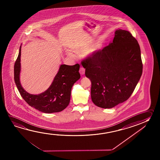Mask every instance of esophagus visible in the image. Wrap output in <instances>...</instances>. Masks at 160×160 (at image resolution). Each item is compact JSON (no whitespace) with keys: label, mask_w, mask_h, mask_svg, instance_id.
<instances>
[{"label":"esophagus","mask_w":160,"mask_h":160,"mask_svg":"<svg viewBox=\"0 0 160 160\" xmlns=\"http://www.w3.org/2000/svg\"><path fill=\"white\" fill-rule=\"evenodd\" d=\"M79 72H80V73L81 74V75H83L85 74V69L83 67H80V70H79Z\"/></svg>","instance_id":"34e87169"}]
</instances>
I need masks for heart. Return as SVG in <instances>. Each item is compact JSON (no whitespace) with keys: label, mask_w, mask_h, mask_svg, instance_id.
<instances>
[{"label":"heart","mask_w":160,"mask_h":160,"mask_svg":"<svg viewBox=\"0 0 160 160\" xmlns=\"http://www.w3.org/2000/svg\"><path fill=\"white\" fill-rule=\"evenodd\" d=\"M99 45H95L94 47L91 48L87 52V53H86V55H90V54H92V53H94L95 51H97V50L99 48ZM73 51H74L75 52H79L81 51V50H80V48H73ZM68 55L69 56H70V57H73V55H72V54L71 53H68Z\"/></svg>","instance_id":"b5f03b06"}]
</instances>
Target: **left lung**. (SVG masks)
<instances>
[{
  "label": "left lung",
  "mask_w": 160,
  "mask_h": 160,
  "mask_svg": "<svg viewBox=\"0 0 160 160\" xmlns=\"http://www.w3.org/2000/svg\"><path fill=\"white\" fill-rule=\"evenodd\" d=\"M92 81L95 105L112 108L128 99L142 73L141 49L127 31L118 29L113 41L81 61Z\"/></svg>",
  "instance_id": "8db88e82"
}]
</instances>
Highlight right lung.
Here are the masks:
<instances>
[{"label":"right lung","instance_id":"obj_1","mask_svg":"<svg viewBox=\"0 0 160 160\" xmlns=\"http://www.w3.org/2000/svg\"><path fill=\"white\" fill-rule=\"evenodd\" d=\"M21 53V46L14 64V75L16 86L23 99L30 106L43 113L60 112L65 109L70 102L71 88L80 78L79 64L61 65L52 83L46 91L38 95L31 94L24 90L20 83Z\"/></svg>","mask_w":160,"mask_h":160}]
</instances>
